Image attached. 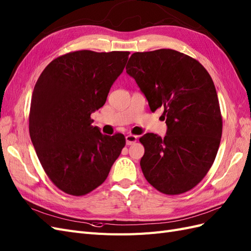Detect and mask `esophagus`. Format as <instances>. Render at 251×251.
I'll list each match as a JSON object with an SVG mask.
<instances>
[{
    "instance_id": "34e87169",
    "label": "esophagus",
    "mask_w": 251,
    "mask_h": 251,
    "mask_svg": "<svg viewBox=\"0 0 251 251\" xmlns=\"http://www.w3.org/2000/svg\"><path fill=\"white\" fill-rule=\"evenodd\" d=\"M137 140H138L137 135H133V134H127L126 135V144L127 145L133 144V143L137 142Z\"/></svg>"
}]
</instances>
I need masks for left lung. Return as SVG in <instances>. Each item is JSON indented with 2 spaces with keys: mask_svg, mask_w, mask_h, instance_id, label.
<instances>
[{
  "mask_svg": "<svg viewBox=\"0 0 251 251\" xmlns=\"http://www.w3.org/2000/svg\"><path fill=\"white\" fill-rule=\"evenodd\" d=\"M126 73L150 110L164 109L165 138L145 133L140 165L147 182L165 195L195 187L208 173L222 137V117L210 75L197 60L173 49L134 52Z\"/></svg>",
  "mask_w": 251,
  "mask_h": 251,
  "instance_id": "obj_1",
  "label": "left lung"
}]
</instances>
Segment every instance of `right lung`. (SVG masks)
<instances>
[{
	"label": "right lung",
	"mask_w": 251,
	"mask_h": 251,
	"mask_svg": "<svg viewBox=\"0 0 251 251\" xmlns=\"http://www.w3.org/2000/svg\"><path fill=\"white\" fill-rule=\"evenodd\" d=\"M128 51L80 50L54 59L35 83L29 133L51 182L71 196H84L108 176L122 149V133L103 134L90 114L105 104L123 73Z\"/></svg>",
	"instance_id": "obj_1"
}]
</instances>
